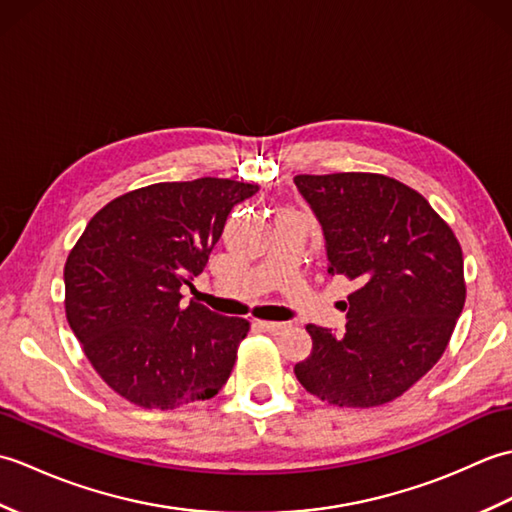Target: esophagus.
<instances>
[{
	"mask_svg": "<svg viewBox=\"0 0 512 512\" xmlns=\"http://www.w3.org/2000/svg\"><path fill=\"white\" fill-rule=\"evenodd\" d=\"M259 328H264L266 332L277 334V332H281V330L286 328V323H279V321H259Z\"/></svg>",
	"mask_w": 512,
	"mask_h": 512,
	"instance_id": "obj_1",
	"label": "esophagus"
}]
</instances>
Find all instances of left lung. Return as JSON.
<instances>
[{
  "mask_svg": "<svg viewBox=\"0 0 512 512\" xmlns=\"http://www.w3.org/2000/svg\"><path fill=\"white\" fill-rule=\"evenodd\" d=\"M321 224L328 275L356 284L345 334L308 325L295 365L310 394L339 407L398 398L438 363L464 299L462 248L420 193L376 173L297 176Z\"/></svg>",
  "mask_w": 512,
  "mask_h": 512,
  "instance_id": "1",
  "label": "left lung"
}]
</instances>
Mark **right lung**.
<instances>
[{"mask_svg":"<svg viewBox=\"0 0 512 512\" xmlns=\"http://www.w3.org/2000/svg\"><path fill=\"white\" fill-rule=\"evenodd\" d=\"M255 184L158 182L112 200L65 262V314L92 367L145 409L209 400L231 376L248 321L182 306L235 204Z\"/></svg>","mask_w":512,"mask_h":512,"instance_id":"add662e5","label":"right lung"}]
</instances>
